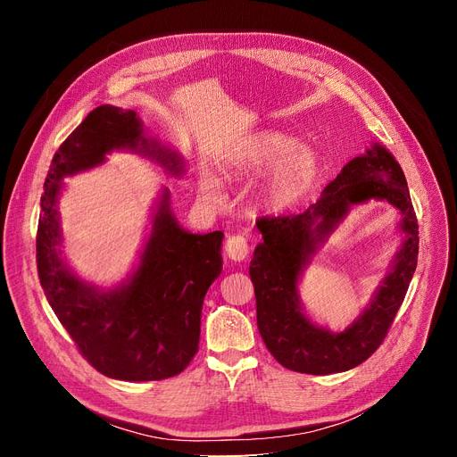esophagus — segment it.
Listing matches in <instances>:
<instances>
[{
	"label": "esophagus",
	"mask_w": 457,
	"mask_h": 457,
	"mask_svg": "<svg viewBox=\"0 0 457 457\" xmlns=\"http://www.w3.org/2000/svg\"><path fill=\"white\" fill-rule=\"evenodd\" d=\"M250 253V245L243 235H233L226 241V255L235 261V262H241L248 257Z\"/></svg>",
	"instance_id": "esophagus-1"
}]
</instances>
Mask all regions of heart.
<instances>
[{
	"mask_svg": "<svg viewBox=\"0 0 457 457\" xmlns=\"http://www.w3.org/2000/svg\"><path fill=\"white\" fill-rule=\"evenodd\" d=\"M237 166L246 172H270L262 200L274 211H283L296 205L307 192L315 187L320 164L317 155L298 146V140L279 131H261L250 137ZM207 202H222L220 185L212 176H204L200 181Z\"/></svg>",
	"mask_w": 457,
	"mask_h": 457,
	"instance_id": "heart-1",
	"label": "heart"
}]
</instances>
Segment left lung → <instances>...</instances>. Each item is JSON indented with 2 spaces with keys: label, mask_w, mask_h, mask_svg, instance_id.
<instances>
[{
  "label": "left lung",
  "mask_w": 457,
  "mask_h": 457,
  "mask_svg": "<svg viewBox=\"0 0 457 457\" xmlns=\"http://www.w3.org/2000/svg\"><path fill=\"white\" fill-rule=\"evenodd\" d=\"M369 199L387 201L401 211L404 241L371 305L348 328L333 334L304 317L297 279L349 207ZM255 226L262 235L250 261L257 328L276 361L289 370L315 376L345 372L367 361L386 339L419 255L417 216L405 176L393 154L374 142L367 154L345 164L317 204L300 214L265 216Z\"/></svg>",
  "instance_id": "8db88e82"
}]
</instances>
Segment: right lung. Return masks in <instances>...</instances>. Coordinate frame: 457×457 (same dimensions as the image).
<instances>
[{"label": "right lung", "mask_w": 457, "mask_h": 457, "mask_svg": "<svg viewBox=\"0 0 457 457\" xmlns=\"http://www.w3.org/2000/svg\"><path fill=\"white\" fill-rule=\"evenodd\" d=\"M112 150L142 154L172 176L185 172L176 152L144 135L135 111L100 105L88 112L61 144L44 181L37 231L40 285L96 370L124 381L172 378L198 352L204 298L222 272L224 233L185 231L170 211V190L164 188L133 276L111 291L79 279L61 255V181L102 164Z\"/></svg>", "instance_id": "add662e5"}]
</instances>
